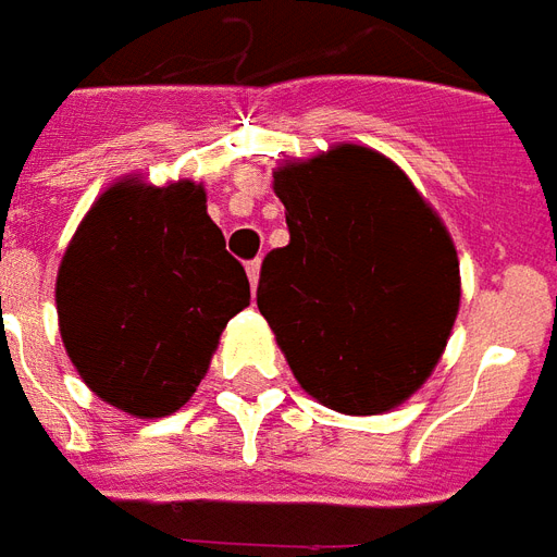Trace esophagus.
I'll use <instances>...</instances> for the list:
<instances>
[{
  "mask_svg": "<svg viewBox=\"0 0 557 557\" xmlns=\"http://www.w3.org/2000/svg\"><path fill=\"white\" fill-rule=\"evenodd\" d=\"M259 268H262V262H259V259H250V262H247V277H250V286H256V283H259Z\"/></svg>",
  "mask_w": 557,
  "mask_h": 557,
  "instance_id": "1",
  "label": "esophagus"
}]
</instances>
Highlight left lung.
<instances>
[{
  "instance_id": "8db88e82",
  "label": "left lung",
  "mask_w": 557,
  "mask_h": 557,
  "mask_svg": "<svg viewBox=\"0 0 557 557\" xmlns=\"http://www.w3.org/2000/svg\"><path fill=\"white\" fill-rule=\"evenodd\" d=\"M289 244L262 259L256 304L301 387L346 414L411 397L459 310L454 242L397 163L337 146L274 172Z\"/></svg>"
}]
</instances>
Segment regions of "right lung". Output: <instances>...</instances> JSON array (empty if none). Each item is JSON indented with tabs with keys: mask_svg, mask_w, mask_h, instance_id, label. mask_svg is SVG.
<instances>
[{
	"mask_svg": "<svg viewBox=\"0 0 557 557\" xmlns=\"http://www.w3.org/2000/svg\"><path fill=\"white\" fill-rule=\"evenodd\" d=\"M247 304V274L194 182L113 184L55 280L67 358L103 403L137 418H163L194 397L220 331Z\"/></svg>",
	"mask_w": 557,
	"mask_h": 557,
	"instance_id": "right-lung-1",
	"label": "right lung"
}]
</instances>
